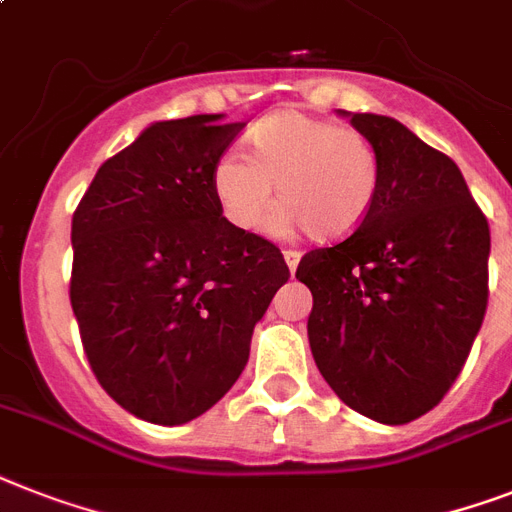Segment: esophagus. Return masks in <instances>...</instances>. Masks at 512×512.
I'll list each match as a JSON object with an SVG mask.
<instances>
[{
  "mask_svg": "<svg viewBox=\"0 0 512 512\" xmlns=\"http://www.w3.org/2000/svg\"><path fill=\"white\" fill-rule=\"evenodd\" d=\"M299 257H302V255H299L297 249H286V252H284V260H286V265H289V270H292V273L297 270Z\"/></svg>",
  "mask_w": 512,
  "mask_h": 512,
  "instance_id": "obj_1",
  "label": "esophagus"
}]
</instances>
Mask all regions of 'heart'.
I'll return each instance as SVG.
<instances>
[{"label":"heart","mask_w":512,"mask_h":512,"mask_svg":"<svg viewBox=\"0 0 512 512\" xmlns=\"http://www.w3.org/2000/svg\"><path fill=\"white\" fill-rule=\"evenodd\" d=\"M226 218L260 231L302 226L315 242H342L363 226L381 189V160L368 136L302 112H281L249 134V157L228 152L213 173Z\"/></svg>","instance_id":"heart-1"}]
</instances>
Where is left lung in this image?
<instances>
[{"mask_svg":"<svg viewBox=\"0 0 512 512\" xmlns=\"http://www.w3.org/2000/svg\"><path fill=\"white\" fill-rule=\"evenodd\" d=\"M381 160L376 205L355 234L310 249L307 336L336 397L400 426L442 402L489 299V223L460 168L400 120L355 112Z\"/></svg>","mask_w":512,"mask_h":512,"instance_id":"1","label":"left lung"}]
</instances>
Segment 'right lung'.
I'll return each instance as SVG.
<instances>
[{
	"label": "right lung",
	"instance_id": "right-lung-1",
	"mask_svg": "<svg viewBox=\"0 0 512 512\" xmlns=\"http://www.w3.org/2000/svg\"><path fill=\"white\" fill-rule=\"evenodd\" d=\"M162 120L102 162L73 213L70 305L112 400L178 426L242 376L289 281L281 249L223 218L213 173L244 123Z\"/></svg>",
	"mask_w": 512,
	"mask_h": 512
}]
</instances>
